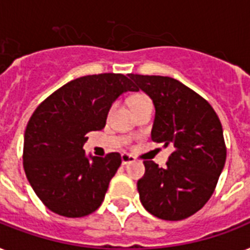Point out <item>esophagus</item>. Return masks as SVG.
I'll list each match as a JSON object with an SVG mask.
<instances>
[{
	"label": "esophagus",
	"mask_w": 250,
	"mask_h": 250,
	"mask_svg": "<svg viewBox=\"0 0 250 250\" xmlns=\"http://www.w3.org/2000/svg\"><path fill=\"white\" fill-rule=\"evenodd\" d=\"M122 158V165H128L131 164V162H133L135 161V158H133L132 156H129V154H125V153H123L121 156Z\"/></svg>",
	"instance_id": "esophagus-1"
}]
</instances>
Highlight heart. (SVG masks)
I'll return each mask as SVG.
<instances>
[{"label": "heart", "mask_w": 250, "mask_h": 250, "mask_svg": "<svg viewBox=\"0 0 250 250\" xmlns=\"http://www.w3.org/2000/svg\"><path fill=\"white\" fill-rule=\"evenodd\" d=\"M150 100H149L146 96H144V94H136V96H133L132 100H131V105L133 106H137V105H141V104H145V102H149Z\"/></svg>", "instance_id": "obj_1"}]
</instances>
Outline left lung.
<instances>
[{
    "mask_svg": "<svg viewBox=\"0 0 250 250\" xmlns=\"http://www.w3.org/2000/svg\"><path fill=\"white\" fill-rule=\"evenodd\" d=\"M128 76L156 109L152 140L174 146L165 168L144 161L145 174L137 182L140 201L160 219H186L209 201L225 167L221 121L209 102L176 79Z\"/></svg>",
    "mask_w": 250,
    "mask_h": 250,
    "instance_id": "obj_1",
    "label": "left lung"
}]
</instances>
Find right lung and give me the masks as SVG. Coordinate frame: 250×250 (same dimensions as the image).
<instances>
[{
	"instance_id": "add662e5",
	"label": "right lung",
	"mask_w": 250,
	"mask_h": 250,
	"mask_svg": "<svg viewBox=\"0 0 250 250\" xmlns=\"http://www.w3.org/2000/svg\"><path fill=\"white\" fill-rule=\"evenodd\" d=\"M136 86L122 74L71 80L41 104L24 133L23 167L29 184L49 210L85 217L101 206L122 164L119 153L86 154V133L102 129L115 100Z\"/></svg>"
}]
</instances>
